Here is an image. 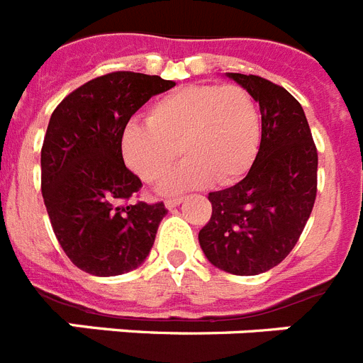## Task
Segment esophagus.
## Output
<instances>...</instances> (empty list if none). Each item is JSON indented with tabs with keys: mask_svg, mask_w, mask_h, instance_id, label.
I'll use <instances>...</instances> for the list:
<instances>
[{
	"mask_svg": "<svg viewBox=\"0 0 363 363\" xmlns=\"http://www.w3.org/2000/svg\"><path fill=\"white\" fill-rule=\"evenodd\" d=\"M182 199H184V197H172V199H166V208H175V206L181 205Z\"/></svg>",
	"mask_w": 363,
	"mask_h": 363,
	"instance_id": "34e87169",
	"label": "esophagus"
}]
</instances>
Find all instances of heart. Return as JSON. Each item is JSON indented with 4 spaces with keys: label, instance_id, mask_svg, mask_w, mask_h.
<instances>
[{
    "label": "heart",
    "instance_id": "heart-1",
    "mask_svg": "<svg viewBox=\"0 0 363 363\" xmlns=\"http://www.w3.org/2000/svg\"><path fill=\"white\" fill-rule=\"evenodd\" d=\"M262 123L257 101L240 84H188L155 101L147 121L123 125L120 149L138 179L157 184L181 153L186 160L162 184L164 194L233 186L257 160Z\"/></svg>",
    "mask_w": 363,
    "mask_h": 363
}]
</instances>
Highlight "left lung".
Masks as SVG:
<instances>
[{"mask_svg": "<svg viewBox=\"0 0 363 363\" xmlns=\"http://www.w3.org/2000/svg\"><path fill=\"white\" fill-rule=\"evenodd\" d=\"M260 106L257 160L238 184L208 194L212 218L199 245L219 269L258 275L279 266L295 247L318 194V149L301 103L258 75L227 73Z\"/></svg>", "mask_w": 363, "mask_h": 363, "instance_id": "obj_1", "label": "left lung"}]
</instances>
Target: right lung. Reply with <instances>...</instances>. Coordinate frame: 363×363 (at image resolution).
<instances>
[{"label":"right lung","mask_w":363,"mask_h":363,"mask_svg":"<svg viewBox=\"0 0 363 363\" xmlns=\"http://www.w3.org/2000/svg\"><path fill=\"white\" fill-rule=\"evenodd\" d=\"M158 75L112 72L73 90L51 114L42 145V196L69 260L96 277L133 271L147 258L164 203L125 205L142 181L125 166L123 125L157 94Z\"/></svg>","instance_id":"add662e5"}]
</instances>
